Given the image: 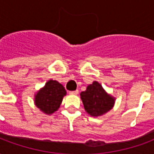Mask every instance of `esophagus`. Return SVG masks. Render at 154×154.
Instances as JSON below:
<instances>
[{
    "mask_svg": "<svg viewBox=\"0 0 154 154\" xmlns=\"http://www.w3.org/2000/svg\"><path fill=\"white\" fill-rule=\"evenodd\" d=\"M69 94H71V95H77V94H78V90L69 91Z\"/></svg>",
    "mask_w": 154,
    "mask_h": 154,
    "instance_id": "34e87169",
    "label": "esophagus"
}]
</instances>
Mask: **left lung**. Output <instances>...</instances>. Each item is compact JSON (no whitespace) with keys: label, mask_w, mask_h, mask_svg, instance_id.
<instances>
[{"label":"left lung","mask_w":154,"mask_h":154,"mask_svg":"<svg viewBox=\"0 0 154 154\" xmlns=\"http://www.w3.org/2000/svg\"><path fill=\"white\" fill-rule=\"evenodd\" d=\"M81 98L84 108L91 116H100L112 109L115 99L104 91L103 87L97 82H94L81 92Z\"/></svg>","instance_id":"8db88e82"}]
</instances>
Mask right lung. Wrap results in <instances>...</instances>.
Masks as SVG:
<instances>
[{
	"instance_id": "add662e5",
	"label": "right lung",
	"mask_w": 154,
	"mask_h": 154,
	"mask_svg": "<svg viewBox=\"0 0 154 154\" xmlns=\"http://www.w3.org/2000/svg\"><path fill=\"white\" fill-rule=\"evenodd\" d=\"M66 90L57 81L50 80L45 84L35 97L36 106L47 115L54 113L59 108Z\"/></svg>"
}]
</instances>
